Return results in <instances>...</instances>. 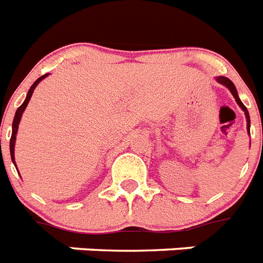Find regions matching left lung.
Masks as SVG:
<instances>
[{
  "label": "left lung",
  "mask_w": 263,
  "mask_h": 263,
  "mask_svg": "<svg viewBox=\"0 0 263 263\" xmlns=\"http://www.w3.org/2000/svg\"><path fill=\"white\" fill-rule=\"evenodd\" d=\"M216 81H217L218 84H221V85H224V87H227L228 89H230V92L232 93V96L235 98V100H236V103L239 104V107H240L241 110L245 111V115H246V121H247V133L250 134V114L249 111H247V108H246V106L241 103V100L239 99V95H238V91H236V88H235L234 83L231 81L230 79H227V77H224V76H218V77H216Z\"/></svg>",
  "instance_id": "obj_1"
}]
</instances>
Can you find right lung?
<instances>
[{"mask_svg": "<svg viewBox=\"0 0 263 263\" xmlns=\"http://www.w3.org/2000/svg\"><path fill=\"white\" fill-rule=\"evenodd\" d=\"M48 76L45 74L42 76V77H39V79L35 81V83L31 85V88H29L28 93H27V98H25V100L23 102V104L17 108V111H16V114H14V118H13V123H12V137H10V142H9V149H10V157H12V161H13V164L16 165V161H14V144H16V134H17V130H18V123H20V121H22V117H23V112H24V110L27 108V106H28L29 100H31V96H32L33 91H35V88L37 87V84L41 83L42 80L46 79ZM17 168V167H16Z\"/></svg>", "mask_w": 263, "mask_h": 263, "instance_id": "1", "label": "right lung"}]
</instances>
